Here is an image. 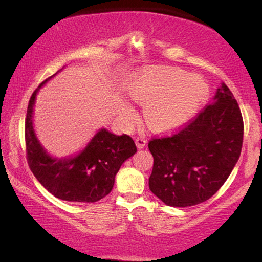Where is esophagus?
Returning <instances> with one entry per match:
<instances>
[{"label":"esophagus","mask_w":262,"mask_h":262,"mask_svg":"<svg viewBox=\"0 0 262 262\" xmlns=\"http://www.w3.org/2000/svg\"><path fill=\"white\" fill-rule=\"evenodd\" d=\"M136 145H137L138 149H143V147L146 145V139L144 137L136 138Z\"/></svg>","instance_id":"obj_1"}]
</instances>
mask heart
<instances>
[{"instance_id": "1", "label": "heart", "mask_w": 262, "mask_h": 262, "mask_svg": "<svg viewBox=\"0 0 262 262\" xmlns=\"http://www.w3.org/2000/svg\"><path fill=\"white\" fill-rule=\"evenodd\" d=\"M128 92L144 106V118L151 128L170 131L188 123L209 97V86L203 78L172 67L144 72L128 86ZM128 119L135 108L125 104Z\"/></svg>"}]
</instances>
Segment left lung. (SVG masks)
<instances>
[{
  "instance_id": "left-lung-1",
  "label": "left lung",
  "mask_w": 262,
  "mask_h": 262,
  "mask_svg": "<svg viewBox=\"0 0 262 262\" xmlns=\"http://www.w3.org/2000/svg\"><path fill=\"white\" fill-rule=\"evenodd\" d=\"M242 140L240 107L222 82L214 103L194 120L176 134L150 140V190L170 207H191L209 200L237 163Z\"/></svg>"
}]
</instances>
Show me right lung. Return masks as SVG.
I'll return each mask as SVG.
<instances>
[{
    "label": "right lung",
    "instance_id": "add662e5",
    "mask_svg": "<svg viewBox=\"0 0 262 262\" xmlns=\"http://www.w3.org/2000/svg\"><path fill=\"white\" fill-rule=\"evenodd\" d=\"M54 75L45 80L30 97L25 126L28 164L37 181L58 199L97 202L111 192L117 172L126 159L137 152V147L130 136H117L100 128L78 154L66 157L49 155L37 138L33 116L37 93Z\"/></svg>",
    "mask_w": 262,
    "mask_h": 262
}]
</instances>
